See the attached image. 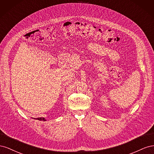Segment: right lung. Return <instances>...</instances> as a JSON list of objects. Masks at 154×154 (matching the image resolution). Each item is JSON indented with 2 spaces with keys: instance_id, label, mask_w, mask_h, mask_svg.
Masks as SVG:
<instances>
[{
  "instance_id": "add662e5",
  "label": "right lung",
  "mask_w": 154,
  "mask_h": 154,
  "mask_svg": "<svg viewBox=\"0 0 154 154\" xmlns=\"http://www.w3.org/2000/svg\"><path fill=\"white\" fill-rule=\"evenodd\" d=\"M34 119H35V118H34ZM35 119L39 120V121H43V122H45L46 121V119L44 118H36Z\"/></svg>"
}]
</instances>
